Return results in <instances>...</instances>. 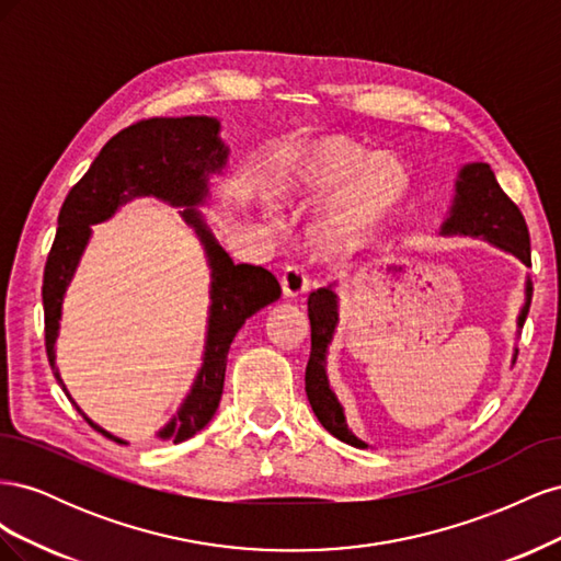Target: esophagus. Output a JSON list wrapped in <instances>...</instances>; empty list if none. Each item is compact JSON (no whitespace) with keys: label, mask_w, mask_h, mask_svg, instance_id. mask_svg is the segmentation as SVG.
<instances>
[{"label":"esophagus","mask_w":561,"mask_h":561,"mask_svg":"<svg viewBox=\"0 0 561 561\" xmlns=\"http://www.w3.org/2000/svg\"><path fill=\"white\" fill-rule=\"evenodd\" d=\"M283 285V297L285 299H299L304 293L309 290V278L299 266H287L280 278Z\"/></svg>","instance_id":"obj_1"}]
</instances>
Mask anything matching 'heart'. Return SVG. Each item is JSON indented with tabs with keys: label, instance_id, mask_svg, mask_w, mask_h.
Returning a JSON list of instances; mask_svg holds the SVG:
<instances>
[{
	"label": "heart",
	"instance_id": "b5f03b06",
	"mask_svg": "<svg viewBox=\"0 0 561 561\" xmlns=\"http://www.w3.org/2000/svg\"><path fill=\"white\" fill-rule=\"evenodd\" d=\"M412 175L398 157L371 154L342 133L293 138L271 151L264 192L280 208L313 210L304 245L318 260L348 254L396 210Z\"/></svg>",
	"mask_w": 561,
	"mask_h": 561
}]
</instances>
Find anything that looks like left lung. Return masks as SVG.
Wrapping results in <instances>:
<instances>
[{"mask_svg": "<svg viewBox=\"0 0 561 561\" xmlns=\"http://www.w3.org/2000/svg\"><path fill=\"white\" fill-rule=\"evenodd\" d=\"M439 236H461V239H480L503 252H511L524 266H531L529 231L515 203L505 196L499 186V180L484 161H470L454 180V196L447 210L445 222L437 229ZM534 295L531 278L524 280V304L517 313V336L529 313V304ZM339 311L342 301L336 295V283L320 287L309 297V322H311V355L307 365V398L311 410L318 416L330 435L342 443L369 449L367 443L355 435L348 423L344 404L339 402L336 393L328 379V353L336 334ZM517 358V346L513 348V365Z\"/></svg>", "mask_w": 561, "mask_h": 561, "instance_id": "1", "label": "left lung"}]
</instances>
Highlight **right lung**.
I'll use <instances>...</instances> for the list:
<instances>
[{
	"mask_svg": "<svg viewBox=\"0 0 561 561\" xmlns=\"http://www.w3.org/2000/svg\"><path fill=\"white\" fill-rule=\"evenodd\" d=\"M219 130L222 124L215 116H157L124 128L100 149L89 173L67 194L58 215L56 241L48 252L42 287L48 363L65 396L89 421V426L118 445L128 443L83 414L56 365L62 301L91 243L93 225L107 222L135 198H157L180 208V217L194 231L210 268V307L201 367L178 412L159 428V439H173L178 445L208 426L222 400L227 355L233 336L250 316L280 297V285L271 271L233 264L201 210L208 208L213 180L225 175L229 161V145Z\"/></svg>",
	"mask_w": 561,
	"mask_h": 561,
	"instance_id": "1",
	"label": "right lung"
}]
</instances>
